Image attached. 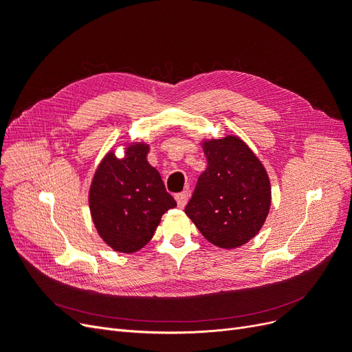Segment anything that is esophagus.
Listing matches in <instances>:
<instances>
[{
    "label": "esophagus",
    "mask_w": 352,
    "mask_h": 352,
    "mask_svg": "<svg viewBox=\"0 0 352 352\" xmlns=\"http://www.w3.org/2000/svg\"><path fill=\"white\" fill-rule=\"evenodd\" d=\"M176 201H177V207H180V208H184L185 206H186V202H188V198H189V192H186V190H184V192H179V194H176Z\"/></svg>",
    "instance_id": "esophagus-1"
}]
</instances>
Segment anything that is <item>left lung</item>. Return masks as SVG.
Segmentation results:
<instances>
[{
	"label": "left lung",
	"instance_id": "8db88e82",
	"mask_svg": "<svg viewBox=\"0 0 352 352\" xmlns=\"http://www.w3.org/2000/svg\"><path fill=\"white\" fill-rule=\"evenodd\" d=\"M207 168L198 177L186 216L208 242L232 250L260 232L272 189L260 160L236 136L202 144Z\"/></svg>",
	"mask_w": 352,
	"mask_h": 352
}]
</instances>
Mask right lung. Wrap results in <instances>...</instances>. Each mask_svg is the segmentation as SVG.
<instances>
[{"label":"right lung","mask_w":352,"mask_h":352,"mask_svg":"<svg viewBox=\"0 0 352 352\" xmlns=\"http://www.w3.org/2000/svg\"><path fill=\"white\" fill-rule=\"evenodd\" d=\"M148 150L146 144H132L122 158L109 153L94 175L91 216L114 251L132 254L145 247L162 216L176 207L157 168L146 162Z\"/></svg>","instance_id":"obj_1"}]
</instances>
